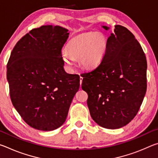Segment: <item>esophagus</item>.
Segmentation results:
<instances>
[{
	"mask_svg": "<svg viewBox=\"0 0 158 158\" xmlns=\"http://www.w3.org/2000/svg\"><path fill=\"white\" fill-rule=\"evenodd\" d=\"M80 85H81V83H82V80H83V77H80Z\"/></svg>",
	"mask_w": 158,
	"mask_h": 158,
	"instance_id": "1",
	"label": "esophagus"
}]
</instances>
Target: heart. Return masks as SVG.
<instances>
[{
    "label": "heart",
    "instance_id": "1",
    "mask_svg": "<svg viewBox=\"0 0 158 158\" xmlns=\"http://www.w3.org/2000/svg\"><path fill=\"white\" fill-rule=\"evenodd\" d=\"M107 42L101 33L89 32L73 37L68 42L62 57L69 69H73L75 58H79L81 65L93 69L100 64L105 56Z\"/></svg>",
    "mask_w": 158,
    "mask_h": 158
}]
</instances>
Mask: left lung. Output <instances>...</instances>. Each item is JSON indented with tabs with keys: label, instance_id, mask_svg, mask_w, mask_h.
I'll list each match as a JSON object with an SVG mask.
<instances>
[{
	"label": "left lung",
	"instance_id": "8db88e82",
	"mask_svg": "<svg viewBox=\"0 0 158 158\" xmlns=\"http://www.w3.org/2000/svg\"><path fill=\"white\" fill-rule=\"evenodd\" d=\"M106 42L100 65L83 74L81 88L89 95L87 105L93 121L106 129H118L132 121L142 104L147 62L140 44L124 26H115Z\"/></svg>",
	"mask_w": 158,
	"mask_h": 158
}]
</instances>
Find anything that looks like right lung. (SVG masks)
<instances>
[{
    "label": "right lung",
    "mask_w": 158,
    "mask_h": 158,
    "mask_svg": "<svg viewBox=\"0 0 158 158\" xmlns=\"http://www.w3.org/2000/svg\"><path fill=\"white\" fill-rule=\"evenodd\" d=\"M59 26L34 28L17 42L7 65L13 106L31 127L51 131L65 121L80 85L64 70L61 49L69 37Z\"/></svg>",
    "instance_id": "obj_1"
}]
</instances>
